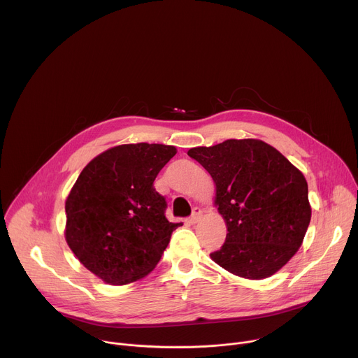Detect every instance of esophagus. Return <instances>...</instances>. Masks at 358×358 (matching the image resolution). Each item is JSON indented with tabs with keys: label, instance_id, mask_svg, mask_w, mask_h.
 I'll return each instance as SVG.
<instances>
[{
	"label": "esophagus",
	"instance_id": "obj_1",
	"mask_svg": "<svg viewBox=\"0 0 358 358\" xmlns=\"http://www.w3.org/2000/svg\"><path fill=\"white\" fill-rule=\"evenodd\" d=\"M201 217H202V210H201L199 207H195V208L192 210V215H191V218H189L191 224H196V222L201 220Z\"/></svg>",
	"mask_w": 358,
	"mask_h": 358
}]
</instances>
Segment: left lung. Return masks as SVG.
Listing matches in <instances>:
<instances>
[{"label":"left lung","instance_id":"1","mask_svg":"<svg viewBox=\"0 0 358 358\" xmlns=\"http://www.w3.org/2000/svg\"><path fill=\"white\" fill-rule=\"evenodd\" d=\"M188 156L215 182L225 243L210 257L225 271L261 280L282 269L303 243L312 218L308 181L283 155L258 138L194 147Z\"/></svg>","mask_w":358,"mask_h":358}]
</instances>
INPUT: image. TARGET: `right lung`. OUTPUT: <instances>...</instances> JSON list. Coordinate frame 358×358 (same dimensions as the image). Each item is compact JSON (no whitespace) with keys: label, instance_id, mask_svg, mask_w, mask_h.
<instances>
[{"label":"right lung","instance_id":"1","mask_svg":"<svg viewBox=\"0 0 358 358\" xmlns=\"http://www.w3.org/2000/svg\"><path fill=\"white\" fill-rule=\"evenodd\" d=\"M176 152L166 144H120L79 174L65 201V239L99 279L117 286L144 278L182 225L166 218L167 202L152 187Z\"/></svg>","mask_w":358,"mask_h":358}]
</instances>
